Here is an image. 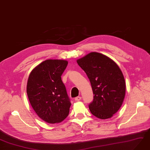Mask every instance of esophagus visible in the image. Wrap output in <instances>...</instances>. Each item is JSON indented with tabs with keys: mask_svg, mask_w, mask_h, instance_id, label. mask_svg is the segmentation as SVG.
Instances as JSON below:
<instances>
[{
	"mask_svg": "<svg viewBox=\"0 0 150 150\" xmlns=\"http://www.w3.org/2000/svg\"><path fill=\"white\" fill-rule=\"evenodd\" d=\"M74 100H75V101H79V100H81V96H77V97H76V98H74Z\"/></svg>",
	"mask_w": 150,
	"mask_h": 150,
	"instance_id": "1",
	"label": "esophagus"
}]
</instances>
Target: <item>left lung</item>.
Segmentation results:
<instances>
[{
    "label": "left lung",
    "instance_id": "8db88e82",
    "mask_svg": "<svg viewBox=\"0 0 150 150\" xmlns=\"http://www.w3.org/2000/svg\"><path fill=\"white\" fill-rule=\"evenodd\" d=\"M91 84L93 101L89 105L91 114L100 119L114 115L122 105L125 94L124 77L119 66L110 57L90 52L77 60Z\"/></svg>",
    "mask_w": 150,
    "mask_h": 150
}]
</instances>
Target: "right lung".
Returning <instances> with one entry per match:
<instances>
[{
  "label": "right lung",
  "instance_id": "right-lung-1",
  "mask_svg": "<svg viewBox=\"0 0 150 150\" xmlns=\"http://www.w3.org/2000/svg\"><path fill=\"white\" fill-rule=\"evenodd\" d=\"M65 60L48 59L31 71L26 93L32 108L40 119L49 124L61 122L71 105L61 76L67 66Z\"/></svg>",
  "mask_w": 150,
  "mask_h": 150
}]
</instances>
